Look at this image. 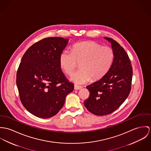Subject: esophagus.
I'll use <instances>...</instances> for the list:
<instances>
[{
	"label": "esophagus",
	"instance_id": "esophagus-1",
	"mask_svg": "<svg viewBox=\"0 0 151 151\" xmlns=\"http://www.w3.org/2000/svg\"><path fill=\"white\" fill-rule=\"evenodd\" d=\"M82 88V86H78V85H75L74 86V89L76 90H80Z\"/></svg>",
	"mask_w": 151,
	"mask_h": 151
}]
</instances>
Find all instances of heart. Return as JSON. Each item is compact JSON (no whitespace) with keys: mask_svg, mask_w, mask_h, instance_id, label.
<instances>
[{"mask_svg":"<svg viewBox=\"0 0 151 151\" xmlns=\"http://www.w3.org/2000/svg\"><path fill=\"white\" fill-rule=\"evenodd\" d=\"M114 52L109 46H102L94 41H84L75 44L72 51L64 50L60 54L59 63L62 70L70 75L78 63L80 69L70 78L76 84H83L90 79L98 81L104 77L111 67Z\"/></svg>","mask_w":151,"mask_h":151,"instance_id":"heart-1","label":"heart"}]
</instances>
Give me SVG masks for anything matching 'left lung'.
<instances>
[{"label":"left lung","mask_w":151,"mask_h":151,"mask_svg":"<svg viewBox=\"0 0 151 151\" xmlns=\"http://www.w3.org/2000/svg\"><path fill=\"white\" fill-rule=\"evenodd\" d=\"M104 39L111 43L114 60L104 77L86 87L90 96L84 102L87 109L97 116L112 113L124 102L131 90L133 75L131 62L124 49L112 38Z\"/></svg>","instance_id":"8db88e82"}]
</instances>
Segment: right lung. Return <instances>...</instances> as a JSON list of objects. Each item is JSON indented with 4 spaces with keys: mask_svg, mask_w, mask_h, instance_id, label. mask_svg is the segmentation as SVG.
<instances>
[{
    "mask_svg": "<svg viewBox=\"0 0 151 151\" xmlns=\"http://www.w3.org/2000/svg\"><path fill=\"white\" fill-rule=\"evenodd\" d=\"M68 40L60 37L45 38L32 45L21 59L16 78L20 100L37 117L55 115L73 90L74 84L65 78L59 63Z\"/></svg>",
    "mask_w": 151,
    "mask_h": 151,
    "instance_id": "right-lung-1",
    "label": "right lung"
}]
</instances>
